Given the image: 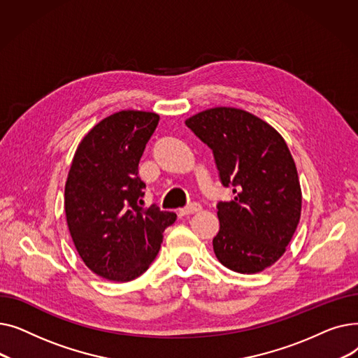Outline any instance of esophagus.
<instances>
[{"label": "esophagus", "mask_w": 358, "mask_h": 358, "mask_svg": "<svg viewBox=\"0 0 358 358\" xmlns=\"http://www.w3.org/2000/svg\"><path fill=\"white\" fill-rule=\"evenodd\" d=\"M201 210V204L200 203H192L189 206H185V208L180 209V215L181 216H185V215H193V213H197Z\"/></svg>", "instance_id": "esophagus-1"}]
</instances>
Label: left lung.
<instances>
[{"instance_id":"8db88e82","label":"left lung","mask_w":358,"mask_h":358,"mask_svg":"<svg viewBox=\"0 0 358 358\" xmlns=\"http://www.w3.org/2000/svg\"><path fill=\"white\" fill-rule=\"evenodd\" d=\"M185 124L212 149L222 185L234 189L231 201L216 206L217 259L241 274L273 266L302 210L297 169L285 139L264 120L232 107L204 110Z\"/></svg>"}]
</instances>
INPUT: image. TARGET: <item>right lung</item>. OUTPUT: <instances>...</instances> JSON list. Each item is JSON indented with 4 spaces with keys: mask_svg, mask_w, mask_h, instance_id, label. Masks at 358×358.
I'll return each mask as SVG.
<instances>
[{
    "mask_svg": "<svg viewBox=\"0 0 358 358\" xmlns=\"http://www.w3.org/2000/svg\"><path fill=\"white\" fill-rule=\"evenodd\" d=\"M158 122L157 113H115L88 131L72 159L65 213L73 245L92 273L111 281L143 274L177 219L157 204L142 206L138 165Z\"/></svg>",
    "mask_w": 358,
    "mask_h": 358,
    "instance_id": "obj_1",
    "label": "right lung"
}]
</instances>
